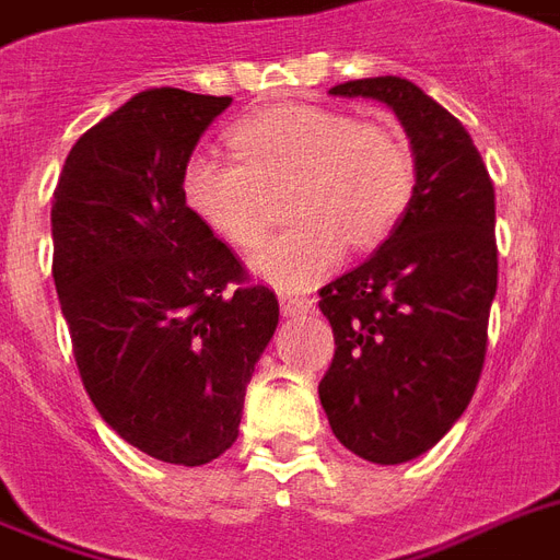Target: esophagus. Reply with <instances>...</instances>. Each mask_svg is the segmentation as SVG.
I'll return each mask as SVG.
<instances>
[{"instance_id": "obj_1", "label": "esophagus", "mask_w": 560, "mask_h": 560, "mask_svg": "<svg viewBox=\"0 0 560 560\" xmlns=\"http://www.w3.org/2000/svg\"><path fill=\"white\" fill-rule=\"evenodd\" d=\"M279 305H281V314L284 316H302V314H307L311 307H314V302L305 296H281Z\"/></svg>"}]
</instances>
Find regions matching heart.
I'll use <instances>...</instances> for the list:
<instances>
[{
    "instance_id": "1",
    "label": "heart",
    "mask_w": 560,
    "mask_h": 560,
    "mask_svg": "<svg viewBox=\"0 0 560 560\" xmlns=\"http://www.w3.org/2000/svg\"><path fill=\"white\" fill-rule=\"evenodd\" d=\"M235 156L194 151L183 168L186 206L235 246H255L272 218V194H288L296 220L249 258L258 279L302 290L346 253L381 244L416 191V156L389 121H358L328 107L270 109L229 136Z\"/></svg>"
}]
</instances>
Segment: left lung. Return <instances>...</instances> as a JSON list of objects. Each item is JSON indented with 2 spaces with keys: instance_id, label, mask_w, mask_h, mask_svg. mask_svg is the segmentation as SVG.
Returning a JSON list of instances; mask_svg holds the SVG:
<instances>
[{
  "instance_id": "obj_1",
  "label": "left lung",
  "mask_w": 560,
  "mask_h": 560,
  "mask_svg": "<svg viewBox=\"0 0 560 560\" xmlns=\"http://www.w3.org/2000/svg\"><path fill=\"white\" fill-rule=\"evenodd\" d=\"M381 101L416 156V191L366 261L319 290L334 360L319 400L334 435L374 465L427 453L474 398L497 293L494 186L474 139L404 78L334 86Z\"/></svg>"
}]
</instances>
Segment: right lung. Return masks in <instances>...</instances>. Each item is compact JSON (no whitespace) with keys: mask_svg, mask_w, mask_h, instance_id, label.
<instances>
[{"mask_svg":"<svg viewBox=\"0 0 560 560\" xmlns=\"http://www.w3.org/2000/svg\"><path fill=\"white\" fill-rule=\"evenodd\" d=\"M232 98L148 90L90 127L51 202L60 311L101 418L171 465L237 439L246 383L279 325L272 290L186 206L183 168Z\"/></svg>","mask_w":560,"mask_h":560,"instance_id":"1","label":"right lung"}]
</instances>
